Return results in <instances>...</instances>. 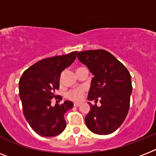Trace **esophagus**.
Segmentation results:
<instances>
[{"label": "esophagus", "mask_w": 156, "mask_h": 156, "mask_svg": "<svg viewBox=\"0 0 156 156\" xmlns=\"http://www.w3.org/2000/svg\"><path fill=\"white\" fill-rule=\"evenodd\" d=\"M80 105V103H78V102H74V107H78Z\"/></svg>", "instance_id": "1"}]
</instances>
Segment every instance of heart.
Segmentation results:
<instances>
[{
	"label": "heart",
	"mask_w": 156,
	"mask_h": 156,
	"mask_svg": "<svg viewBox=\"0 0 156 156\" xmlns=\"http://www.w3.org/2000/svg\"><path fill=\"white\" fill-rule=\"evenodd\" d=\"M85 94V90L82 87L74 89V90H70L66 93V98L74 101H79L83 98Z\"/></svg>",
	"instance_id": "b5f03b06"
}]
</instances>
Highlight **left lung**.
Here are the masks:
<instances>
[{
	"mask_svg": "<svg viewBox=\"0 0 156 156\" xmlns=\"http://www.w3.org/2000/svg\"><path fill=\"white\" fill-rule=\"evenodd\" d=\"M77 57L94 75L88 100H100L101 103L98 107L88 102L90 111L85 117L86 126L95 134H111L122 125L129 112L133 91L130 74L105 50L78 52Z\"/></svg>",
	"mask_w": 156,
	"mask_h": 156,
	"instance_id": "obj_1",
	"label": "left lung"
}]
</instances>
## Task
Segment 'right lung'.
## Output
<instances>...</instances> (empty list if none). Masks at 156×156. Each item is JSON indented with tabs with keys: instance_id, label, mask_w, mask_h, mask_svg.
Masks as SVG:
<instances>
[{
	"instance_id": "1",
	"label": "right lung",
	"mask_w": 156,
	"mask_h": 156,
	"mask_svg": "<svg viewBox=\"0 0 156 156\" xmlns=\"http://www.w3.org/2000/svg\"><path fill=\"white\" fill-rule=\"evenodd\" d=\"M77 51L40 60L23 72L19 82L23 112L31 128L45 137L58 136L66 126L64 114L73 108L70 101L51 106L59 88L61 73L75 60Z\"/></svg>"
}]
</instances>
